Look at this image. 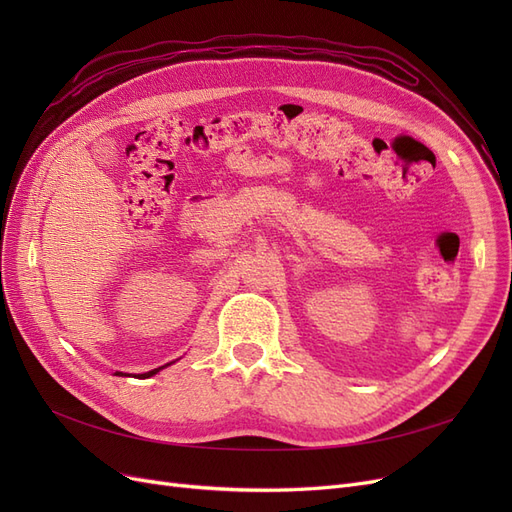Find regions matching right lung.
I'll list each match as a JSON object with an SVG mask.
<instances>
[{
	"label": "right lung",
	"mask_w": 512,
	"mask_h": 512,
	"mask_svg": "<svg viewBox=\"0 0 512 512\" xmlns=\"http://www.w3.org/2000/svg\"><path fill=\"white\" fill-rule=\"evenodd\" d=\"M164 367H166V365H164ZM164 367H158V369H151V371H147V374H141V378H149V376H153V374H158V371H160V369H164ZM115 376H123V374H121V371H117V374H115Z\"/></svg>",
	"instance_id": "obj_1"
}]
</instances>
